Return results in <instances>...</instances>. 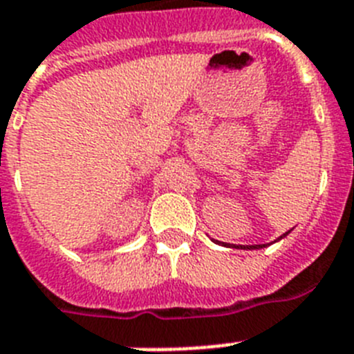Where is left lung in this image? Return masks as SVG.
<instances>
[{
    "label": "left lung",
    "instance_id": "8db88e82",
    "mask_svg": "<svg viewBox=\"0 0 354 354\" xmlns=\"http://www.w3.org/2000/svg\"><path fill=\"white\" fill-rule=\"evenodd\" d=\"M286 234H283V236L279 237V239H283ZM225 246H228V245H225ZM236 248H243V250H255V248H263V245H241V246H236Z\"/></svg>",
    "mask_w": 354,
    "mask_h": 354
}]
</instances>
